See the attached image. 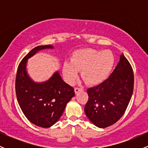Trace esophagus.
<instances>
[{
	"label": "esophagus",
	"mask_w": 148,
	"mask_h": 148,
	"mask_svg": "<svg viewBox=\"0 0 148 148\" xmlns=\"http://www.w3.org/2000/svg\"><path fill=\"white\" fill-rule=\"evenodd\" d=\"M82 88H74V92H75V93L76 94H77L78 92H79V91H81V90H82Z\"/></svg>",
	"instance_id": "1"
}]
</instances>
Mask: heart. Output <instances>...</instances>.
Wrapping results in <instances>:
<instances>
[{"mask_svg": "<svg viewBox=\"0 0 148 148\" xmlns=\"http://www.w3.org/2000/svg\"><path fill=\"white\" fill-rule=\"evenodd\" d=\"M115 64L109 51L85 49L73 54L70 62H64L62 73L69 84H73L81 71V77L88 84L95 86L105 81L110 76Z\"/></svg>", "mask_w": 148, "mask_h": 148, "instance_id": "obj_1", "label": "heart"}]
</instances>
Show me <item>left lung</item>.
Returning <instances> with one entry per match:
<instances>
[{"label": "left lung", "mask_w": 148, "mask_h": 148, "mask_svg": "<svg viewBox=\"0 0 148 148\" xmlns=\"http://www.w3.org/2000/svg\"><path fill=\"white\" fill-rule=\"evenodd\" d=\"M134 72L123 54L109 77L101 84L88 88L86 116L99 128L118 122L126 111L134 90Z\"/></svg>", "instance_id": "8db88e82"}]
</instances>
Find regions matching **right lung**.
<instances>
[{"label":"right lung","mask_w":148,"mask_h":148,"mask_svg":"<svg viewBox=\"0 0 148 148\" xmlns=\"http://www.w3.org/2000/svg\"><path fill=\"white\" fill-rule=\"evenodd\" d=\"M46 49L53 47L38 46L23 58L18 64L15 83L16 98L22 112L30 123L43 128L51 127L58 121L67 103L75 95L74 88L64 82L58 72L42 83H35L28 76V59Z\"/></svg>","instance_id":"add662e5"}]
</instances>
